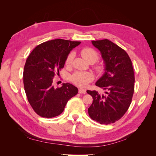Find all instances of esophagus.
<instances>
[{
  "instance_id": "34e87169",
  "label": "esophagus",
  "mask_w": 156,
  "mask_h": 156,
  "mask_svg": "<svg viewBox=\"0 0 156 156\" xmlns=\"http://www.w3.org/2000/svg\"><path fill=\"white\" fill-rule=\"evenodd\" d=\"M79 93L80 94H86L87 93V90L84 88H79Z\"/></svg>"
}]
</instances>
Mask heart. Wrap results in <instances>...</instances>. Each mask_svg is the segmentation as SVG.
<instances>
[{"mask_svg": "<svg viewBox=\"0 0 156 156\" xmlns=\"http://www.w3.org/2000/svg\"><path fill=\"white\" fill-rule=\"evenodd\" d=\"M81 54L83 58L89 63V62H96L98 58V55L97 52L90 48H83ZM74 57L73 52L70 53L66 59L65 63L67 66H69L72 63V61ZM96 70L99 73H101L103 72V67L101 65H99L96 66ZM94 79V75L89 72H75L71 77V81L74 83L75 85L79 87H86L87 84L91 82Z\"/></svg>", "mask_w": 156, "mask_h": 156, "instance_id": "1", "label": "heart"}]
</instances>
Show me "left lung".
<instances>
[{"mask_svg": "<svg viewBox=\"0 0 156 156\" xmlns=\"http://www.w3.org/2000/svg\"><path fill=\"white\" fill-rule=\"evenodd\" d=\"M100 51L105 64V72L96 85L105 90L104 94L87 90L93 98L88 108L93 120L101 124H110L124 116L131 103L134 92L133 66L126 52L107 39L92 41Z\"/></svg>", "mask_w": 156, "mask_h": 156, "instance_id": "obj_1", "label": "left lung"}]
</instances>
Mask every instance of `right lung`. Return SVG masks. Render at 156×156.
Wrapping results in <instances>:
<instances>
[{
    "instance_id": "right-lung-1",
    "label": "right lung",
    "mask_w": 156,
    "mask_h": 156,
    "mask_svg": "<svg viewBox=\"0 0 156 156\" xmlns=\"http://www.w3.org/2000/svg\"><path fill=\"white\" fill-rule=\"evenodd\" d=\"M81 41L56 39L44 42L33 49L23 72L26 95L34 111L44 118L58 116L64 111L69 99L76 95L78 89L70 83L55 88V73L64 68L70 51Z\"/></svg>"
}]
</instances>
